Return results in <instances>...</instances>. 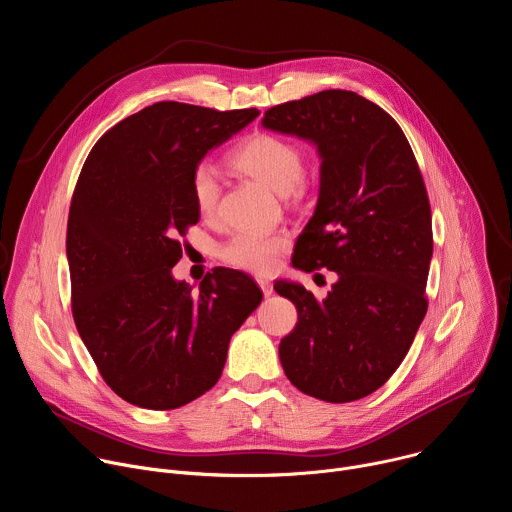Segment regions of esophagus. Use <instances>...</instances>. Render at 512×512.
Instances as JSON below:
<instances>
[{
    "label": "esophagus",
    "instance_id": "esophagus-1",
    "mask_svg": "<svg viewBox=\"0 0 512 512\" xmlns=\"http://www.w3.org/2000/svg\"><path fill=\"white\" fill-rule=\"evenodd\" d=\"M257 283H259V287H261V291H263V296H265V298H269V296L273 294V283H271L269 279H265V277H257Z\"/></svg>",
    "mask_w": 512,
    "mask_h": 512
}]
</instances>
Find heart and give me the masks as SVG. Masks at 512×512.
<instances>
[{
    "instance_id": "obj_1",
    "label": "heart",
    "mask_w": 512,
    "mask_h": 512,
    "mask_svg": "<svg viewBox=\"0 0 512 512\" xmlns=\"http://www.w3.org/2000/svg\"><path fill=\"white\" fill-rule=\"evenodd\" d=\"M231 164L259 180L279 196L296 190L304 172V158L296 143L271 133H255L231 154ZM192 196L198 212L210 216L216 210L221 184L210 166H198L192 176ZM287 247L283 235L239 233L223 247V259L251 273H269L277 255Z\"/></svg>"
}]
</instances>
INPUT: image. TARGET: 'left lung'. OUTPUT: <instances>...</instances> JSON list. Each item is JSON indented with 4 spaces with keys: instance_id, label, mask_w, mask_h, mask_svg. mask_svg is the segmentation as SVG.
Returning a JSON list of instances; mask_svg holds the SVG:
<instances>
[{
    "instance_id": "left-lung-1",
    "label": "left lung",
    "mask_w": 512,
    "mask_h": 512,
    "mask_svg": "<svg viewBox=\"0 0 512 512\" xmlns=\"http://www.w3.org/2000/svg\"><path fill=\"white\" fill-rule=\"evenodd\" d=\"M261 125L316 148L318 202L291 263L336 271L324 300L275 281L298 310L279 342L281 367L310 397L362 399L397 371L427 312L431 210L411 145L379 105L340 89L277 105Z\"/></svg>"
}]
</instances>
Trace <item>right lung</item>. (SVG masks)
<instances>
[{
	"label": "right lung",
	"mask_w": 512,
	"mask_h": 512,
	"mask_svg": "<svg viewBox=\"0 0 512 512\" xmlns=\"http://www.w3.org/2000/svg\"><path fill=\"white\" fill-rule=\"evenodd\" d=\"M259 109L162 101L111 127L72 194V316L105 383L143 409H176L221 379L231 336L261 304L257 283L218 267L198 291L176 279L180 237L200 212L192 176Z\"/></svg>",
	"instance_id": "right-lung-1"
}]
</instances>
